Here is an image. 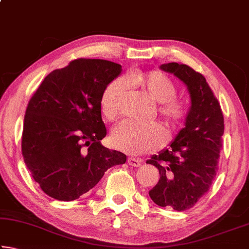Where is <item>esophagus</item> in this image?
<instances>
[{"label": "esophagus", "mask_w": 249, "mask_h": 249, "mask_svg": "<svg viewBox=\"0 0 249 249\" xmlns=\"http://www.w3.org/2000/svg\"><path fill=\"white\" fill-rule=\"evenodd\" d=\"M127 162H128V165L132 166V167H140L142 165L141 160L136 159V158H128Z\"/></svg>", "instance_id": "obj_1"}]
</instances>
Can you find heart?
Returning a JSON list of instances; mask_svg holds the SVG:
<instances>
[{
    "label": "heart",
    "mask_w": 249,
    "mask_h": 249,
    "mask_svg": "<svg viewBox=\"0 0 249 249\" xmlns=\"http://www.w3.org/2000/svg\"><path fill=\"white\" fill-rule=\"evenodd\" d=\"M127 83L145 92L158 103L157 113L168 128L175 127L185 116V105L176 99L177 86L160 70L135 71L124 78L109 82L100 98V109L104 119L114 121L120 114ZM111 142L114 148L129 155H142L157 150L163 144L158 126H141L123 121L113 128Z\"/></svg>",
    "instance_id": "1"
}]
</instances>
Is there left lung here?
Returning <instances> with one entry per match:
<instances>
[{
  "label": "left lung",
  "mask_w": 249,
  "mask_h": 249,
  "mask_svg": "<svg viewBox=\"0 0 249 249\" xmlns=\"http://www.w3.org/2000/svg\"><path fill=\"white\" fill-rule=\"evenodd\" d=\"M160 69L176 75L187 86L191 107L184 127L169 147L147 160L160 175L149 196L162 208L185 211L209 191L216 176L224 117L220 103L201 73L177 62L163 64Z\"/></svg>",
  "instance_id": "obj_1"
}]
</instances>
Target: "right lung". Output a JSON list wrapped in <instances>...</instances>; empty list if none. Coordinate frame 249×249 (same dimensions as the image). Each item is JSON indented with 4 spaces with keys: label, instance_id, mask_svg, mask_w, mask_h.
<instances>
[{
    "label": "right lung",
    "instance_id": "obj_1",
    "mask_svg": "<svg viewBox=\"0 0 249 249\" xmlns=\"http://www.w3.org/2000/svg\"><path fill=\"white\" fill-rule=\"evenodd\" d=\"M122 72L102 59H75L44 79L27 105L22 153L34 180L59 201L79 199L126 155L101 144L107 136L100 98Z\"/></svg>",
    "mask_w": 249,
    "mask_h": 249
}]
</instances>
